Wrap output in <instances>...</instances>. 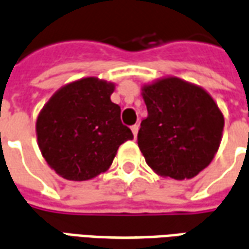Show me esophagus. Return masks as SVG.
I'll return each instance as SVG.
<instances>
[{"label":"esophagus","instance_id":"1","mask_svg":"<svg viewBox=\"0 0 249 249\" xmlns=\"http://www.w3.org/2000/svg\"><path fill=\"white\" fill-rule=\"evenodd\" d=\"M130 129H132V132H133V136H137V132H139V125L137 124H135V125H132V126H130Z\"/></svg>","mask_w":249,"mask_h":249}]
</instances>
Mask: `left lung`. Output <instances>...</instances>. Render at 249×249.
<instances>
[{"mask_svg":"<svg viewBox=\"0 0 249 249\" xmlns=\"http://www.w3.org/2000/svg\"><path fill=\"white\" fill-rule=\"evenodd\" d=\"M148 116L137 144L146 164L175 180L195 178L217 152L224 117L201 88L176 77L142 88Z\"/></svg>","mask_w":249,"mask_h":249,"instance_id":"8db88e82","label":"left lung"}]
</instances>
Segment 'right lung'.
<instances>
[{"instance_id": "add662e5", "label": "right lung", "mask_w": 249, "mask_h": 249, "mask_svg": "<svg viewBox=\"0 0 249 249\" xmlns=\"http://www.w3.org/2000/svg\"><path fill=\"white\" fill-rule=\"evenodd\" d=\"M114 85L88 77L61 88L46 103L36 130L42 156L66 180L84 181L105 172L119 146L133 139L110 101Z\"/></svg>"}]
</instances>
